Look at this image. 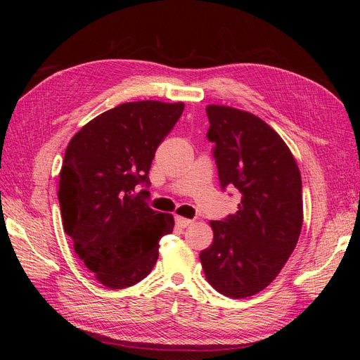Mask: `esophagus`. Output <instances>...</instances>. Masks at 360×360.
<instances>
[{"instance_id": "34e87169", "label": "esophagus", "mask_w": 360, "mask_h": 360, "mask_svg": "<svg viewBox=\"0 0 360 360\" xmlns=\"http://www.w3.org/2000/svg\"><path fill=\"white\" fill-rule=\"evenodd\" d=\"M192 219H186V217H181V216H176V225L180 228H186L189 225H192Z\"/></svg>"}]
</instances>
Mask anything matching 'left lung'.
<instances>
[{"label":"left lung","instance_id":"obj_1","mask_svg":"<svg viewBox=\"0 0 360 360\" xmlns=\"http://www.w3.org/2000/svg\"><path fill=\"white\" fill-rule=\"evenodd\" d=\"M222 189L240 193L236 214L210 221L213 243L201 250L205 279L226 297L264 290L285 266L303 224L296 159L259 117L231 106L205 108Z\"/></svg>","mask_w":360,"mask_h":360}]
</instances>
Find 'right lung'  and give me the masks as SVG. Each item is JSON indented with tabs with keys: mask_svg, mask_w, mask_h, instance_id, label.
Returning <instances> with one entry per match:
<instances>
[{
	"mask_svg": "<svg viewBox=\"0 0 360 360\" xmlns=\"http://www.w3.org/2000/svg\"><path fill=\"white\" fill-rule=\"evenodd\" d=\"M184 103L127 102L97 115L70 139L60 171L63 226L75 252L108 288L132 287L159 257L174 217L150 209L148 171Z\"/></svg>",
	"mask_w": 360,
	"mask_h": 360,
	"instance_id": "right-lung-1",
	"label": "right lung"
}]
</instances>
